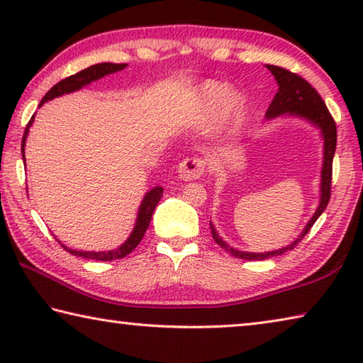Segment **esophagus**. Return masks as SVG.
<instances>
[{
    "label": "esophagus",
    "instance_id": "34e87169",
    "mask_svg": "<svg viewBox=\"0 0 363 363\" xmlns=\"http://www.w3.org/2000/svg\"><path fill=\"white\" fill-rule=\"evenodd\" d=\"M205 167L206 162L203 158H186L184 162L179 164V169H177V174H179L181 181H195L199 177L203 176L205 173Z\"/></svg>",
    "mask_w": 363,
    "mask_h": 363
}]
</instances>
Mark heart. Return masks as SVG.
<instances>
[{"label":"heart","mask_w":363,"mask_h":363,"mask_svg":"<svg viewBox=\"0 0 363 363\" xmlns=\"http://www.w3.org/2000/svg\"><path fill=\"white\" fill-rule=\"evenodd\" d=\"M200 107L206 115L216 112L219 108L218 128H223L229 125L233 116L237 115L240 102H238L235 94L229 93V89L224 84L208 82L200 89Z\"/></svg>","instance_id":"heart-1"}]
</instances>
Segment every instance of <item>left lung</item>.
Segmentation results:
<instances>
[{
  "instance_id": "obj_1",
  "label": "left lung",
  "mask_w": 363,
  "mask_h": 363,
  "mask_svg": "<svg viewBox=\"0 0 363 363\" xmlns=\"http://www.w3.org/2000/svg\"><path fill=\"white\" fill-rule=\"evenodd\" d=\"M266 67L270 70V73H272L275 82L279 84V91L277 94H275L274 101L270 102V106L266 112V118L274 120L281 115L298 116V118L309 121L311 125H314L315 128L320 130V136L323 139V163H322V171H320V200H318V206L315 213L312 214L309 223L306 224V227L303 229V232L299 233L296 240L290 245H286L284 248L266 251V253H251V251H242L230 247L229 243L220 238L216 227H214L210 220L214 242H216L220 248L225 250L227 253L247 261H261L272 256L284 255L288 250H293L301 240H303L306 233L311 230V227L314 225V223L325 211V208H327L330 201L331 169H333V157L336 150V125H335V120L331 118L327 106H325V102L322 101L320 94H318L304 78L296 75V73H291L290 70L281 69V67H277V65H266Z\"/></svg>"
}]
</instances>
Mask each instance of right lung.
<instances>
[{
  "mask_svg": "<svg viewBox=\"0 0 363 363\" xmlns=\"http://www.w3.org/2000/svg\"><path fill=\"white\" fill-rule=\"evenodd\" d=\"M126 64H112V62H102V64H96V65H91L88 69H84L82 72L75 73V75H72L69 78L62 79V82H59L57 84H54L51 89L48 91L46 96L43 97L41 102H40V107L43 104L48 102V101H52L54 97H60L64 94H70V93H75V91H79L84 86L91 84L93 82H97V79L104 78L106 75H110V73H115V72H121L125 69ZM35 115L32 116V120L28 121V125L26 128V133H23V138H22V158L26 160V140L28 136V131H30V126H32ZM163 195V187H153L152 190H149L144 195L143 201H140V206H139V211H138V218H136V224H134V229L131 232V235L126 238L125 243H121L118 248L115 250H108V251H77V250H72L69 247H65L62 245V248L65 251H69L70 255L73 256H78V257H86V259H94V261H113V259H121V257H125L126 255H130L131 251L138 247L143 240L144 233L147 230V227L150 224V219H152V214L155 211V206L158 205L160 199H162Z\"/></svg>",
  "mask_w": 363,
  "mask_h": 363,
  "instance_id": "obj_1",
  "label": "right lung"
}]
</instances>
